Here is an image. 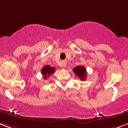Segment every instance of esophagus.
<instances>
[{
	"mask_svg": "<svg viewBox=\"0 0 128 128\" xmlns=\"http://www.w3.org/2000/svg\"><path fill=\"white\" fill-rule=\"evenodd\" d=\"M66 66V61H62V67L65 68Z\"/></svg>",
	"mask_w": 128,
	"mask_h": 128,
	"instance_id": "34e87169",
	"label": "esophagus"
}]
</instances>
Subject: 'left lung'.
Returning <instances> with one entry per match:
<instances>
[{
  "mask_svg": "<svg viewBox=\"0 0 128 128\" xmlns=\"http://www.w3.org/2000/svg\"><path fill=\"white\" fill-rule=\"evenodd\" d=\"M73 72L77 76L80 78L82 80H85L87 76L86 68L83 66H76L73 69Z\"/></svg>",
  "mask_w": 128,
  "mask_h": 128,
  "instance_id": "1",
  "label": "left lung"
}]
</instances>
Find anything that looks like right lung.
Returning a JSON list of instances; mask_svg holds the SVG:
<instances>
[{"instance_id": "add662e5", "label": "right lung", "mask_w": 128, "mask_h": 128, "mask_svg": "<svg viewBox=\"0 0 128 128\" xmlns=\"http://www.w3.org/2000/svg\"><path fill=\"white\" fill-rule=\"evenodd\" d=\"M55 72V68L54 67H51L50 66H45L42 68L41 70V74L43 76V78L47 79L48 76H50Z\"/></svg>"}]
</instances>
